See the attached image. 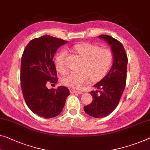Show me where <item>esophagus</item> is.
Returning a JSON list of instances; mask_svg holds the SVG:
<instances>
[{"mask_svg": "<svg viewBox=\"0 0 150 150\" xmlns=\"http://www.w3.org/2000/svg\"><path fill=\"white\" fill-rule=\"evenodd\" d=\"M70 93H72V94H74V93L82 94V91H76V90H74V89H70Z\"/></svg>", "mask_w": 150, "mask_h": 150, "instance_id": "obj_1", "label": "esophagus"}]
</instances>
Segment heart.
<instances>
[{"instance_id":"1","label":"heart","mask_w":150,"mask_h":150,"mask_svg":"<svg viewBox=\"0 0 150 150\" xmlns=\"http://www.w3.org/2000/svg\"><path fill=\"white\" fill-rule=\"evenodd\" d=\"M74 50L84 59L80 67L81 71L69 74L62 79L63 84L78 89L87 84L91 78L93 81H98L107 74L113 60L111 50L88 42L76 44ZM67 56L68 52L63 50L55 58L57 70L62 74L68 70L66 62Z\"/></svg>"}]
</instances>
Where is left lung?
Returning a JSON list of instances; mask_svg holds the SVG:
<instances>
[{"instance_id":"obj_1","label":"left lung","mask_w":150,"mask_h":150,"mask_svg":"<svg viewBox=\"0 0 150 150\" xmlns=\"http://www.w3.org/2000/svg\"><path fill=\"white\" fill-rule=\"evenodd\" d=\"M98 38L105 40L111 47L113 64L107 76L94 86L98 91L90 92L93 98L92 103L84 107V111L95 118L107 116L118 105L125 87L128 61L121 42L107 35H99Z\"/></svg>"}]
</instances>
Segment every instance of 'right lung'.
Masks as SVG:
<instances>
[{
  "mask_svg": "<svg viewBox=\"0 0 150 150\" xmlns=\"http://www.w3.org/2000/svg\"><path fill=\"white\" fill-rule=\"evenodd\" d=\"M67 41L50 35L32 40L23 53L21 64V86L26 104L33 113L45 119L62 112L70 91L66 86L48 89L47 83L56 84L55 53Z\"/></svg>",
  "mask_w": 150,
  "mask_h": 150,
  "instance_id": "add662e5",
  "label": "right lung"
}]
</instances>
